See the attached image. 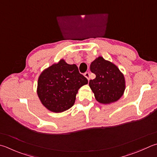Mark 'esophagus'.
<instances>
[{"mask_svg": "<svg viewBox=\"0 0 157 157\" xmlns=\"http://www.w3.org/2000/svg\"><path fill=\"white\" fill-rule=\"evenodd\" d=\"M84 76L87 78L88 81H90V73L87 72H85V73H84Z\"/></svg>", "mask_w": 157, "mask_h": 157, "instance_id": "34e87169", "label": "esophagus"}]
</instances>
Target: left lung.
Here are the masks:
<instances>
[{
  "instance_id": "8db88e82",
  "label": "left lung",
  "mask_w": 157,
  "mask_h": 157,
  "mask_svg": "<svg viewBox=\"0 0 157 157\" xmlns=\"http://www.w3.org/2000/svg\"><path fill=\"white\" fill-rule=\"evenodd\" d=\"M90 70L96 78L90 80L89 85L98 102L110 104L122 97L125 90V79L115 65L99 57L91 62Z\"/></svg>"
}]
</instances>
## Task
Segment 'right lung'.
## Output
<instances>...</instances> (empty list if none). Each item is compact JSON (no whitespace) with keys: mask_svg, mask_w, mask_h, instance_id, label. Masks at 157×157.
I'll list each match as a JSON object with an SVG mask.
<instances>
[{"mask_svg":"<svg viewBox=\"0 0 157 157\" xmlns=\"http://www.w3.org/2000/svg\"><path fill=\"white\" fill-rule=\"evenodd\" d=\"M88 83L75 64L63 59L44 70L37 82V95L42 105L55 113L66 111L74 105L78 90Z\"/></svg>","mask_w":157,"mask_h":157,"instance_id":"obj_1","label":"right lung"}]
</instances>
